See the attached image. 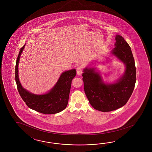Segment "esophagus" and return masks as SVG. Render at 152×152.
I'll use <instances>...</instances> for the list:
<instances>
[{
	"instance_id": "esophagus-1",
	"label": "esophagus",
	"mask_w": 152,
	"mask_h": 152,
	"mask_svg": "<svg viewBox=\"0 0 152 152\" xmlns=\"http://www.w3.org/2000/svg\"><path fill=\"white\" fill-rule=\"evenodd\" d=\"M76 72L77 75L81 76L83 72V66H78V67L76 69Z\"/></svg>"
}]
</instances>
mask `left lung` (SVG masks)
Here are the masks:
<instances>
[{
  "label": "left lung",
  "instance_id": "8db88e82",
  "mask_svg": "<svg viewBox=\"0 0 152 152\" xmlns=\"http://www.w3.org/2000/svg\"><path fill=\"white\" fill-rule=\"evenodd\" d=\"M111 53L125 65L124 75L115 83H105L95 68L83 69L84 91L90 104L96 110L108 112L125 105L133 92L136 68L131 48L124 38L116 35Z\"/></svg>",
  "mask_w": 152,
  "mask_h": 152
}]
</instances>
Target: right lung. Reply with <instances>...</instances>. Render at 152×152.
I'll use <instances>...</instances> for the list:
<instances>
[{
    "instance_id": "right-lung-1",
    "label": "right lung",
    "mask_w": 152,
    "mask_h": 152,
    "mask_svg": "<svg viewBox=\"0 0 152 152\" xmlns=\"http://www.w3.org/2000/svg\"><path fill=\"white\" fill-rule=\"evenodd\" d=\"M26 45L20 48L15 65V77L20 96L29 108L45 114H53L64 110L69 101L72 79L76 75L75 69L64 71L51 90L43 95H36L22 86L18 77V64L20 55Z\"/></svg>"
}]
</instances>
